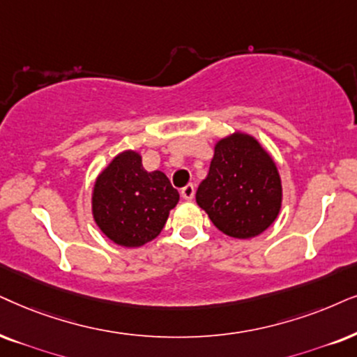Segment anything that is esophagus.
I'll use <instances>...</instances> for the list:
<instances>
[{"instance_id": "1", "label": "esophagus", "mask_w": 357, "mask_h": 357, "mask_svg": "<svg viewBox=\"0 0 357 357\" xmlns=\"http://www.w3.org/2000/svg\"><path fill=\"white\" fill-rule=\"evenodd\" d=\"M194 194H196V188H194L192 184H186V186L181 189L183 199H186V201H191L194 197Z\"/></svg>"}]
</instances>
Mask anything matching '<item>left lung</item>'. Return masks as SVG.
I'll use <instances>...</instances> for the list:
<instances>
[{"label":"left lung","instance_id":"8db88e82","mask_svg":"<svg viewBox=\"0 0 357 357\" xmlns=\"http://www.w3.org/2000/svg\"><path fill=\"white\" fill-rule=\"evenodd\" d=\"M196 201L225 236H259L277 219L282 206L277 166L249 135L220 139Z\"/></svg>","mask_w":357,"mask_h":357}]
</instances>
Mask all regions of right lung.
<instances>
[{
  "label": "right lung",
  "instance_id": "right-lung-1",
  "mask_svg": "<svg viewBox=\"0 0 357 357\" xmlns=\"http://www.w3.org/2000/svg\"><path fill=\"white\" fill-rule=\"evenodd\" d=\"M178 201L179 192L165 173H148L138 153L125 151L97 178L93 219L110 241L123 247H139L163 231Z\"/></svg>",
  "mask_w": 357,
  "mask_h": 357
}]
</instances>
